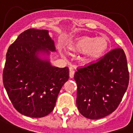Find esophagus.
Segmentation results:
<instances>
[{
    "label": "esophagus",
    "mask_w": 133,
    "mask_h": 133,
    "mask_svg": "<svg viewBox=\"0 0 133 133\" xmlns=\"http://www.w3.org/2000/svg\"><path fill=\"white\" fill-rule=\"evenodd\" d=\"M75 70H74V68H70V78H73L74 77V75H75Z\"/></svg>",
    "instance_id": "esophagus-1"
}]
</instances>
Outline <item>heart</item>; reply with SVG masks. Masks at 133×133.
I'll return each instance as SVG.
<instances>
[{"label":"heart","mask_w":133,"mask_h":133,"mask_svg":"<svg viewBox=\"0 0 133 133\" xmlns=\"http://www.w3.org/2000/svg\"><path fill=\"white\" fill-rule=\"evenodd\" d=\"M108 47V41L103 36L96 38L83 36L71 43L68 49L75 53H85L88 59L93 60L101 56L106 51Z\"/></svg>","instance_id":"obj_1"}]
</instances>
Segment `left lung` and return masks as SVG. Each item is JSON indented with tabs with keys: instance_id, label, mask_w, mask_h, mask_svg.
<instances>
[{
	"instance_id": "left-lung-1",
	"label": "left lung",
	"mask_w": 133,
	"mask_h": 133,
	"mask_svg": "<svg viewBox=\"0 0 133 133\" xmlns=\"http://www.w3.org/2000/svg\"><path fill=\"white\" fill-rule=\"evenodd\" d=\"M77 105L79 112L98 119L113 112L129 83L127 60L124 50H111L99 61L77 70Z\"/></svg>"
}]
</instances>
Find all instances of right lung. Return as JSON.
<instances>
[{"instance_id":"obj_1","label":"right lung","mask_w":133,"mask_h":133,"mask_svg":"<svg viewBox=\"0 0 133 133\" xmlns=\"http://www.w3.org/2000/svg\"><path fill=\"white\" fill-rule=\"evenodd\" d=\"M51 52H56V48L46 30H25L8 48L3 85L14 107L23 115L40 118L49 115L68 80V67L51 65Z\"/></svg>"}]
</instances>
